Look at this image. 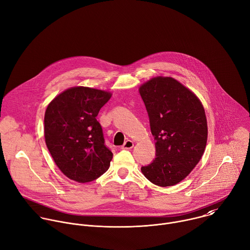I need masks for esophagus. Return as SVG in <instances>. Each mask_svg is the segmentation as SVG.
Segmentation results:
<instances>
[{
	"instance_id": "1",
	"label": "esophagus",
	"mask_w": 250,
	"mask_h": 250,
	"mask_svg": "<svg viewBox=\"0 0 250 250\" xmlns=\"http://www.w3.org/2000/svg\"><path fill=\"white\" fill-rule=\"evenodd\" d=\"M133 147V142L131 141V140H126L125 143H124V145H122V149H124V150H125V149H131Z\"/></svg>"
}]
</instances>
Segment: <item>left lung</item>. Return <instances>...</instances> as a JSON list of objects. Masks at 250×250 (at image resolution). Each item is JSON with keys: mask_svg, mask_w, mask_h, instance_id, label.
Segmentation results:
<instances>
[{"mask_svg": "<svg viewBox=\"0 0 250 250\" xmlns=\"http://www.w3.org/2000/svg\"><path fill=\"white\" fill-rule=\"evenodd\" d=\"M145 104L156 158L141 167L159 187L183 181L200 161L207 142V121L199 99L172 77H154L139 88Z\"/></svg>", "mask_w": 250, "mask_h": 250, "instance_id": "8db88e82", "label": "left lung"}]
</instances>
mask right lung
<instances>
[{"label":"right lung","instance_id":"right-lung-1","mask_svg":"<svg viewBox=\"0 0 250 250\" xmlns=\"http://www.w3.org/2000/svg\"><path fill=\"white\" fill-rule=\"evenodd\" d=\"M111 93L89 87H72L47 107L45 141L56 165L68 179L89 183L110 167L112 151L105 145L96 117Z\"/></svg>","mask_w":250,"mask_h":250}]
</instances>
